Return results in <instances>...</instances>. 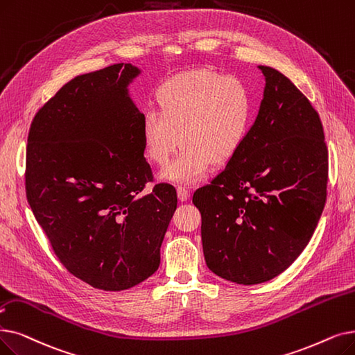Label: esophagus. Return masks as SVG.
Here are the masks:
<instances>
[{"label":"esophagus","instance_id":"1","mask_svg":"<svg viewBox=\"0 0 355 355\" xmlns=\"http://www.w3.org/2000/svg\"><path fill=\"white\" fill-rule=\"evenodd\" d=\"M177 194H178V198L181 200V202H186V200H189V197H190V191L182 186L177 187Z\"/></svg>","mask_w":355,"mask_h":355}]
</instances>
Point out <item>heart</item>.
<instances>
[{
  "label": "heart",
  "instance_id": "obj_1",
  "mask_svg": "<svg viewBox=\"0 0 355 355\" xmlns=\"http://www.w3.org/2000/svg\"><path fill=\"white\" fill-rule=\"evenodd\" d=\"M155 98L158 110H148L142 117L146 158L164 166L182 142L162 174L166 180L197 182L211 162L232 159L248 136L252 97L236 78L207 69L180 73L158 87Z\"/></svg>",
  "mask_w": 355,
  "mask_h": 355
}]
</instances>
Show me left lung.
<instances>
[{
  "mask_svg": "<svg viewBox=\"0 0 355 355\" xmlns=\"http://www.w3.org/2000/svg\"><path fill=\"white\" fill-rule=\"evenodd\" d=\"M248 136L223 171L193 194L207 267L251 286L287 270L309 243L327 202L322 121L297 87L270 67Z\"/></svg>",
  "mask_w": 355,
  "mask_h": 355,
  "instance_id": "left-lung-1",
  "label": "left lung"
}]
</instances>
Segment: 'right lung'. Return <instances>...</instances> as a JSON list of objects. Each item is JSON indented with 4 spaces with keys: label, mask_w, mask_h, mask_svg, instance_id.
I'll use <instances>...</instances> for the list:
<instances>
[{
    "label": "right lung",
    "mask_w": 355,
    "mask_h": 355,
    "mask_svg": "<svg viewBox=\"0 0 355 355\" xmlns=\"http://www.w3.org/2000/svg\"><path fill=\"white\" fill-rule=\"evenodd\" d=\"M139 73L116 64L75 76L46 101L28 130L26 196L58 259L94 288L120 291L159 267L177 209L144 157L142 117L128 96Z\"/></svg>",
    "instance_id": "right-lung-1"
}]
</instances>
